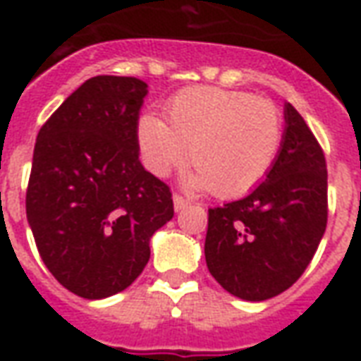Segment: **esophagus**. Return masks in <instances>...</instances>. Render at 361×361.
<instances>
[{
	"label": "esophagus",
	"mask_w": 361,
	"mask_h": 361,
	"mask_svg": "<svg viewBox=\"0 0 361 361\" xmlns=\"http://www.w3.org/2000/svg\"><path fill=\"white\" fill-rule=\"evenodd\" d=\"M188 204V199H183V197L178 195V193H173V209H176V211H183Z\"/></svg>",
	"instance_id": "obj_1"
}]
</instances>
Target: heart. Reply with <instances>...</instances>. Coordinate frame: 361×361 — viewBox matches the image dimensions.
I'll return each instance as SVG.
<instances>
[{"label":"heart","instance_id":"obj_1","mask_svg":"<svg viewBox=\"0 0 361 361\" xmlns=\"http://www.w3.org/2000/svg\"><path fill=\"white\" fill-rule=\"evenodd\" d=\"M137 135L150 172L164 178L189 160L191 188L230 199L265 180L282 145V114L263 96L193 87L168 104V123L145 114Z\"/></svg>","mask_w":361,"mask_h":361}]
</instances>
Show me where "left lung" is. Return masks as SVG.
<instances>
[{"instance_id": "obj_1", "label": "left lung", "mask_w": 361, "mask_h": 361, "mask_svg": "<svg viewBox=\"0 0 361 361\" xmlns=\"http://www.w3.org/2000/svg\"><path fill=\"white\" fill-rule=\"evenodd\" d=\"M279 157L240 201L209 209L204 259L226 292L247 302L282 294L300 279L326 228V162L292 104Z\"/></svg>"}]
</instances>
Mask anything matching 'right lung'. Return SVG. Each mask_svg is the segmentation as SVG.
I'll list each match as a JSON object with an SVG mask.
<instances>
[{
	"instance_id": "obj_1",
	"label": "right lung",
	"mask_w": 361,
	"mask_h": 361,
	"mask_svg": "<svg viewBox=\"0 0 361 361\" xmlns=\"http://www.w3.org/2000/svg\"><path fill=\"white\" fill-rule=\"evenodd\" d=\"M147 92L135 77H92L36 137L28 224L48 271L87 300L131 286L149 263L152 234L173 216L170 188L139 160Z\"/></svg>"
}]
</instances>
